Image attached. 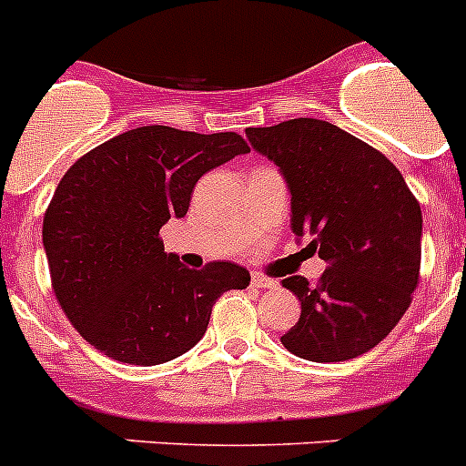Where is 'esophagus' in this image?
I'll return each mask as SVG.
<instances>
[{
  "mask_svg": "<svg viewBox=\"0 0 466 466\" xmlns=\"http://www.w3.org/2000/svg\"><path fill=\"white\" fill-rule=\"evenodd\" d=\"M252 287H257V289H273L275 279L263 278V275L258 273H252Z\"/></svg>",
  "mask_w": 466,
  "mask_h": 466,
  "instance_id": "34e87169",
  "label": "esophagus"
}]
</instances>
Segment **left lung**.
<instances>
[{"label":"left lung","instance_id":"1","mask_svg":"<svg viewBox=\"0 0 466 466\" xmlns=\"http://www.w3.org/2000/svg\"><path fill=\"white\" fill-rule=\"evenodd\" d=\"M291 193V233L329 263L319 282L282 279L300 300L282 345L308 361H345L397 327L418 284L422 212L401 172L329 121L247 127Z\"/></svg>","mask_w":466,"mask_h":466}]
</instances>
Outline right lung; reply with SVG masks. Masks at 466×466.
Wrapping results in <instances>:
<instances>
[{"label":"right lung","instance_id":"obj_1","mask_svg":"<svg viewBox=\"0 0 466 466\" xmlns=\"http://www.w3.org/2000/svg\"><path fill=\"white\" fill-rule=\"evenodd\" d=\"M247 151L236 133L144 126L95 147L60 179L44 252L65 315L95 350L123 364H166L203 339L214 300L249 287L238 263L191 270L158 238L188 212L205 172Z\"/></svg>","mask_w":466,"mask_h":466}]
</instances>
